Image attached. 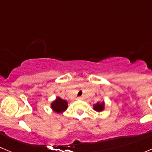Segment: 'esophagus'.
<instances>
[{"mask_svg": "<svg viewBox=\"0 0 152 152\" xmlns=\"http://www.w3.org/2000/svg\"><path fill=\"white\" fill-rule=\"evenodd\" d=\"M78 99H79V100H81L82 99H81V98H78Z\"/></svg>", "mask_w": 152, "mask_h": 152, "instance_id": "obj_1", "label": "esophagus"}]
</instances>
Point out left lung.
Segmentation results:
<instances>
[{"label": "left lung", "mask_w": 152, "mask_h": 152, "mask_svg": "<svg viewBox=\"0 0 152 152\" xmlns=\"http://www.w3.org/2000/svg\"><path fill=\"white\" fill-rule=\"evenodd\" d=\"M104 102H102V103H99V102H98L97 104H94L93 106V109L95 110V111H98V112H101V111L104 110Z\"/></svg>", "instance_id": "obj_1"}]
</instances>
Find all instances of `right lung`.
I'll return each mask as SVG.
<instances>
[{"label": "right lung", "mask_w": 152, "mask_h": 152, "mask_svg": "<svg viewBox=\"0 0 152 152\" xmlns=\"http://www.w3.org/2000/svg\"><path fill=\"white\" fill-rule=\"evenodd\" d=\"M51 109L53 111L57 113H61L64 112L68 107V102L63 99H60V97H57L55 101H53L50 104Z\"/></svg>", "instance_id": "add662e5"}]
</instances>
